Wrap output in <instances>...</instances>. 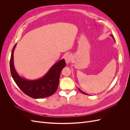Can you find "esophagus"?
<instances>
[{
    "label": "esophagus",
    "mask_w": 130,
    "mask_h": 130,
    "mask_svg": "<svg viewBox=\"0 0 130 130\" xmlns=\"http://www.w3.org/2000/svg\"><path fill=\"white\" fill-rule=\"evenodd\" d=\"M64 58L66 63L69 64V63L70 62V61H71V60H72L71 55L69 54H67L65 55V56H64Z\"/></svg>",
    "instance_id": "34e87169"
}]
</instances>
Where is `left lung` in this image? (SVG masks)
<instances>
[{
  "mask_svg": "<svg viewBox=\"0 0 130 130\" xmlns=\"http://www.w3.org/2000/svg\"><path fill=\"white\" fill-rule=\"evenodd\" d=\"M111 36H112V38H113V40L115 41V38H114L113 36V35H112V34H111ZM78 90H80V92H81V93H83V94H86V95H88V94H87V93H85V92H82V90H81V89H79V88H78Z\"/></svg>",
  "mask_w": 130,
  "mask_h": 130,
  "instance_id": "8db88e82",
  "label": "left lung"
}]
</instances>
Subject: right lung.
Instances as JSON below:
<instances>
[{"label": "right lung", "instance_id": "1", "mask_svg": "<svg viewBox=\"0 0 130 130\" xmlns=\"http://www.w3.org/2000/svg\"><path fill=\"white\" fill-rule=\"evenodd\" d=\"M15 44L12 50L10 66L12 77L15 84L27 95L34 99L48 97L56 91L59 84L60 73L66 67L64 59L55 63L43 77L35 80H28L19 75L15 69L13 53Z\"/></svg>", "mask_w": 130, "mask_h": 130}]
</instances>
